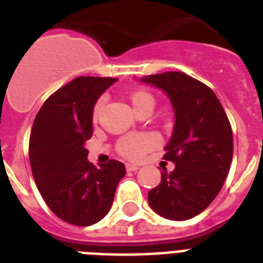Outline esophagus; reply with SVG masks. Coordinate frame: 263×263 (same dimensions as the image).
Segmentation results:
<instances>
[{"label":"esophagus","instance_id":"esophagus-1","mask_svg":"<svg viewBox=\"0 0 263 263\" xmlns=\"http://www.w3.org/2000/svg\"><path fill=\"white\" fill-rule=\"evenodd\" d=\"M125 169H127V171H129V172H135V171H138V169H139V166L135 164H129V162H127V164H125Z\"/></svg>","mask_w":263,"mask_h":263}]
</instances>
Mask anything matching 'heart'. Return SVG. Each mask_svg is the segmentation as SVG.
I'll return each mask as SVG.
<instances>
[{
  "label": "heart",
  "instance_id": "1",
  "mask_svg": "<svg viewBox=\"0 0 263 263\" xmlns=\"http://www.w3.org/2000/svg\"><path fill=\"white\" fill-rule=\"evenodd\" d=\"M129 101H131L132 106L135 110H139L140 107L152 106L154 105V97L146 90H138L134 91L129 95ZM103 102L98 101L95 103L94 109H92V121L97 123L102 111ZM160 143V140L156 135L153 134H139V135H127L121 138L117 143V148L121 156L129 160H140L142 157L157 147Z\"/></svg>",
  "mask_w": 263,
  "mask_h": 263
}]
</instances>
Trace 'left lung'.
<instances>
[{
	"label": "left lung",
	"mask_w": 263,
	"mask_h": 263,
	"mask_svg": "<svg viewBox=\"0 0 263 263\" xmlns=\"http://www.w3.org/2000/svg\"><path fill=\"white\" fill-rule=\"evenodd\" d=\"M140 82L165 91L175 110L164 158L176 166L161 173V183L148 191V204L168 220H190L222 188L232 162V128L217 95L199 80L183 72H165Z\"/></svg>",
	"instance_id": "1"
}]
</instances>
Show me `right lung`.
<instances>
[{
  "mask_svg": "<svg viewBox=\"0 0 263 263\" xmlns=\"http://www.w3.org/2000/svg\"><path fill=\"white\" fill-rule=\"evenodd\" d=\"M116 80L76 78L45 101L32 124L28 153L35 184L51 212L68 224L88 227L102 220L125 175L120 161L94 166L84 147L92 136L95 102Z\"/></svg>",
  "mask_w": 263,
  "mask_h": 263,
  "instance_id": "1",
  "label": "right lung"
}]
</instances>
